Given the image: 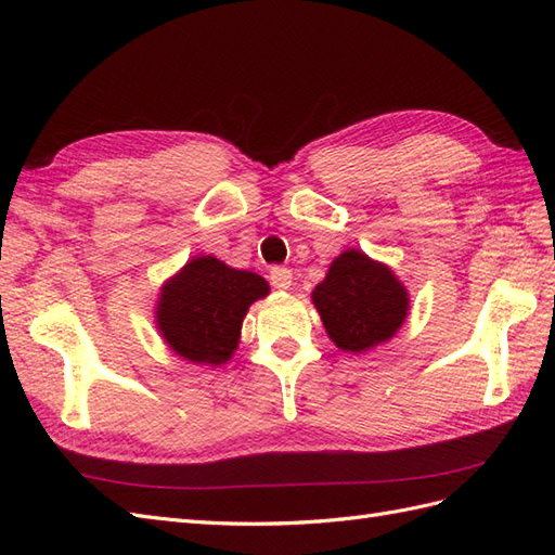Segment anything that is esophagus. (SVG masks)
I'll use <instances>...</instances> for the list:
<instances>
[{
    "label": "esophagus",
    "mask_w": 555,
    "mask_h": 555,
    "mask_svg": "<svg viewBox=\"0 0 555 555\" xmlns=\"http://www.w3.org/2000/svg\"><path fill=\"white\" fill-rule=\"evenodd\" d=\"M268 278H271V284H273L275 289L287 292V289L292 287V278H294V275H292L289 268L273 266V268H271V275H268Z\"/></svg>",
    "instance_id": "obj_1"
}]
</instances>
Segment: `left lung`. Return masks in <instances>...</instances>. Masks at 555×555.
<instances>
[{"label": "left lung", "instance_id": "obj_1", "mask_svg": "<svg viewBox=\"0 0 555 555\" xmlns=\"http://www.w3.org/2000/svg\"><path fill=\"white\" fill-rule=\"evenodd\" d=\"M328 338L343 351L361 354L391 340L410 310L408 289L386 263L347 249L312 292Z\"/></svg>", "mask_w": 555, "mask_h": 555}]
</instances>
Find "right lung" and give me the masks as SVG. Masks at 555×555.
<instances>
[{
	"mask_svg": "<svg viewBox=\"0 0 555 555\" xmlns=\"http://www.w3.org/2000/svg\"><path fill=\"white\" fill-rule=\"evenodd\" d=\"M268 292V282L257 273L236 271L215 257H196L162 287V338L182 359L222 365L238 347L247 308Z\"/></svg>",
	"mask_w": 555,
	"mask_h": 555,
	"instance_id": "add662e5",
	"label": "right lung"
}]
</instances>
